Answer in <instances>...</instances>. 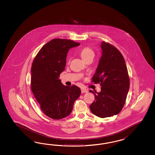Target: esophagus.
I'll use <instances>...</instances> for the list:
<instances>
[{
  "label": "esophagus",
  "instance_id": "esophagus-1",
  "mask_svg": "<svg viewBox=\"0 0 155 155\" xmlns=\"http://www.w3.org/2000/svg\"><path fill=\"white\" fill-rule=\"evenodd\" d=\"M87 92V91L86 89H81V93H86Z\"/></svg>",
  "mask_w": 155,
  "mask_h": 155
}]
</instances>
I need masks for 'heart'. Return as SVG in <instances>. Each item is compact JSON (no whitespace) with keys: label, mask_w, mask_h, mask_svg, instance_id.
Segmentation results:
<instances>
[{"label":"heart","mask_w":155,"mask_h":155,"mask_svg":"<svg viewBox=\"0 0 155 155\" xmlns=\"http://www.w3.org/2000/svg\"><path fill=\"white\" fill-rule=\"evenodd\" d=\"M80 54L82 59L84 61L90 57H94V53L91 48L89 47H85L80 51ZM69 60L70 58H69Z\"/></svg>","instance_id":"obj_1"}]
</instances>
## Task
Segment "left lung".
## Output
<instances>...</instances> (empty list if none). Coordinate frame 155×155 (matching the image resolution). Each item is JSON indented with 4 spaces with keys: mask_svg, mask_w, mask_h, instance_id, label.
<instances>
[{
    "mask_svg": "<svg viewBox=\"0 0 155 155\" xmlns=\"http://www.w3.org/2000/svg\"><path fill=\"white\" fill-rule=\"evenodd\" d=\"M101 47L102 56L92 82L100 83L101 91H90L94 94L95 100L89 107L94 115L104 118L116 115L122 110L130 88V78L119 51L104 41L101 42Z\"/></svg>",
    "mask_w": 155,
    "mask_h": 155,
    "instance_id": "1",
    "label": "left lung"
}]
</instances>
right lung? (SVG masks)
<instances>
[{"mask_svg": "<svg viewBox=\"0 0 155 155\" xmlns=\"http://www.w3.org/2000/svg\"><path fill=\"white\" fill-rule=\"evenodd\" d=\"M80 45L70 40L54 38L45 44L33 60L32 91L42 111L53 119L68 117L81 93L78 86H65L59 79L65 70L69 50Z\"/></svg>", "mask_w": 155, "mask_h": 155, "instance_id": "add662e5", "label": "right lung"}]
</instances>
